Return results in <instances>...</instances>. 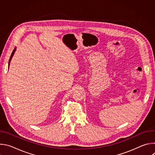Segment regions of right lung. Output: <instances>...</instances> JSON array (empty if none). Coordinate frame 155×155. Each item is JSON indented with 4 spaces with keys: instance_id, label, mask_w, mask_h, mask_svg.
Instances as JSON below:
<instances>
[{
    "instance_id": "add662e5",
    "label": "right lung",
    "mask_w": 155,
    "mask_h": 155,
    "mask_svg": "<svg viewBox=\"0 0 155 155\" xmlns=\"http://www.w3.org/2000/svg\"><path fill=\"white\" fill-rule=\"evenodd\" d=\"M15 51H16V47H15V49L13 50V52H12V54H11V56H10V59H9V62H8V68H9V65H10V61H11V59H12V57H13V54H14Z\"/></svg>"
}]
</instances>
